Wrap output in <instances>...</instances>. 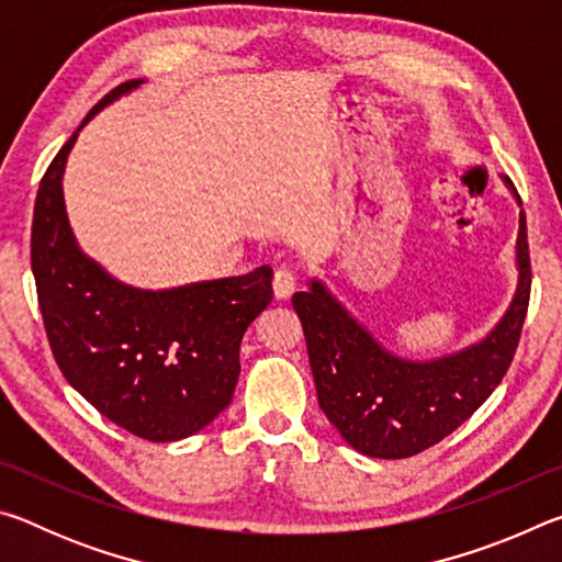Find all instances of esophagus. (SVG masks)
Wrapping results in <instances>:
<instances>
[{
    "instance_id": "esophagus-1",
    "label": "esophagus",
    "mask_w": 562,
    "mask_h": 562,
    "mask_svg": "<svg viewBox=\"0 0 562 562\" xmlns=\"http://www.w3.org/2000/svg\"><path fill=\"white\" fill-rule=\"evenodd\" d=\"M272 288H274V297L288 300L290 294L297 290V272H294L292 268H288V265H280V268L274 270Z\"/></svg>"
}]
</instances>
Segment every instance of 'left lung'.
Here are the masks:
<instances>
[{"label":"left lung","mask_w":562,"mask_h":562,"mask_svg":"<svg viewBox=\"0 0 562 562\" xmlns=\"http://www.w3.org/2000/svg\"><path fill=\"white\" fill-rule=\"evenodd\" d=\"M508 186L516 190L510 180ZM516 250L518 290L501 325L481 345L426 364L384 351L319 282L292 294L319 408L349 446L374 459H408L446 439L486 402L508 372L528 315L530 252L522 213Z\"/></svg>","instance_id":"1"}]
</instances>
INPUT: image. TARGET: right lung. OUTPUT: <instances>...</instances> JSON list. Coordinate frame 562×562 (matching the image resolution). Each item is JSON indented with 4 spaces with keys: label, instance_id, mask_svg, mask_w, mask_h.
<instances>
[{
    "label": "right lung",
    "instance_id": "1",
    "mask_svg": "<svg viewBox=\"0 0 562 562\" xmlns=\"http://www.w3.org/2000/svg\"><path fill=\"white\" fill-rule=\"evenodd\" d=\"M140 81L109 91L93 113ZM79 131L36 190L32 272L52 355L76 392L146 441H178L233 402L240 341L272 300V268L166 292L111 280L74 243L61 176Z\"/></svg>",
    "mask_w": 562,
    "mask_h": 562
}]
</instances>
